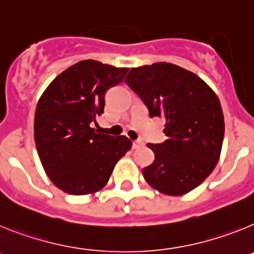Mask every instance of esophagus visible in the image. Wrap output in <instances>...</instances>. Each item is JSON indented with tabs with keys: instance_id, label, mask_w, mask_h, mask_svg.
<instances>
[{
	"instance_id": "obj_1",
	"label": "esophagus",
	"mask_w": 254,
	"mask_h": 254,
	"mask_svg": "<svg viewBox=\"0 0 254 254\" xmlns=\"http://www.w3.org/2000/svg\"><path fill=\"white\" fill-rule=\"evenodd\" d=\"M141 146H143V142L140 140L133 141V143H132V147H133V149H138V147H141Z\"/></svg>"
}]
</instances>
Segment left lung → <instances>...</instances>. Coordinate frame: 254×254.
Segmentation results:
<instances>
[{"label":"left lung","mask_w":254,"mask_h":254,"mask_svg":"<svg viewBox=\"0 0 254 254\" xmlns=\"http://www.w3.org/2000/svg\"><path fill=\"white\" fill-rule=\"evenodd\" d=\"M125 81L150 117L165 120L167 140L147 143L155 160L143 168V178L168 196L198 187L216 167L223 146L225 123L215 91L196 73L167 62L131 68Z\"/></svg>","instance_id":"1"}]
</instances>
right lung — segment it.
Listing matches in <instances>:
<instances>
[{"label":"right lung","mask_w":254,"mask_h":254,"mask_svg":"<svg viewBox=\"0 0 254 254\" xmlns=\"http://www.w3.org/2000/svg\"><path fill=\"white\" fill-rule=\"evenodd\" d=\"M128 68L85 60L48 85L35 109L34 138L47 176L57 188L82 196L102 190L117 161L132 147L126 136L98 133L91 123L104 113L105 93Z\"/></svg>","instance_id":"1"}]
</instances>
